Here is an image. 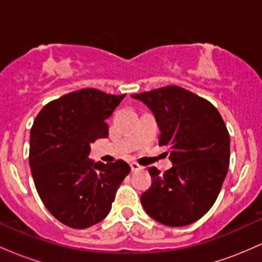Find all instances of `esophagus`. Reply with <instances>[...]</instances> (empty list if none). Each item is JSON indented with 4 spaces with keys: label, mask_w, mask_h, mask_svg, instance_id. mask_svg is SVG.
Listing matches in <instances>:
<instances>
[{
    "label": "esophagus",
    "mask_w": 262,
    "mask_h": 262,
    "mask_svg": "<svg viewBox=\"0 0 262 262\" xmlns=\"http://www.w3.org/2000/svg\"><path fill=\"white\" fill-rule=\"evenodd\" d=\"M130 169H132V172H137V171L143 170L144 167L140 166V165L137 164V162H132V164H130Z\"/></svg>",
    "instance_id": "obj_1"
}]
</instances>
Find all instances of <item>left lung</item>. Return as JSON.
Instances as JSON below:
<instances>
[{"label":"left lung","instance_id":"8db88e82","mask_svg":"<svg viewBox=\"0 0 262 262\" xmlns=\"http://www.w3.org/2000/svg\"><path fill=\"white\" fill-rule=\"evenodd\" d=\"M148 106L160 128L159 145L173 166L161 175L150 167L151 186L141 206L159 223L183 227L203 217L217 200L230 159V137L210 102L179 86L132 95Z\"/></svg>","mask_w":262,"mask_h":262}]
</instances>
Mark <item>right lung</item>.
Masks as SVG:
<instances>
[{"instance_id": "1", "label": "right lung", "mask_w": 262, "mask_h": 262, "mask_svg": "<svg viewBox=\"0 0 262 262\" xmlns=\"http://www.w3.org/2000/svg\"><path fill=\"white\" fill-rule=\"evenodd\" d=\"M124 97L82 89L49 102L33 123L29 165L35 188L54 217L74 229L106 218L130 172L123 160L89 159L90 144L108 137L106 119Z\"/></svg>"}]
</instances>
